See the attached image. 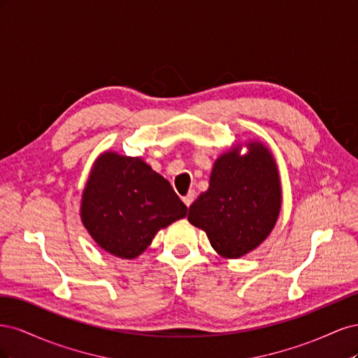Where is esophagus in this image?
Here are the masks:
<instances>
[{"label": "esophagus", "instance_id": "esophagus-1", "mask_svg": "<svg viewBox=\"0 0 358 358\" xmlns=\"http://www.w3.org/2000/svg\"><path fill=\"white\" fill-rule=\"evenodd\" d=\"M196 196H197L196 191H189V192L187 194V196L183 197V203H185V204L188 206V208H189V206H191L192 201H194V199H196Z\"/></svg>", "mask_w": 358, "mask_h": 358}]
</instances>
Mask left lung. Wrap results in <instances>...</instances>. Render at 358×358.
I'll return each mask as SVG.
<instances>
[{
    "label": "left lung",
    "mask_w": 358,
    "mask_h": 358,
    "mask_svg": "<svg viewBox=\"0 0 358 358\" xmlns=\"http://www.w3.org/2000/svg\"><path fill=\"white\" fill-rule=\"evenodd\" d=\"M234 145L216 158L209 188L189 206L188 221L208 234L222 258H241L275 229L282 203L276 161L258 140Z\"/></svg>",
    "instance_id": "8db88e82"
}]
</instances>
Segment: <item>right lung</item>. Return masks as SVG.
Returning <instances> with one entry per match:
<instances>
[{
    "label": "right lung",
    "mask_w": 358,
    "mask_h": 358,
    "mask_svg": "<svg viewBox=\"0 0 358 358\" xmlns=\"http://www.w3.org/2000/svg\"><path fill=\"white\" fill-rule=\"evenodd\" d=\"M187 212L169 180L148 162L115 150L95 159L80 201V220L94 242L124 259L145 252L161 229Z\"/></svg>",
    "instance_id": "1"
}]
</instances>
